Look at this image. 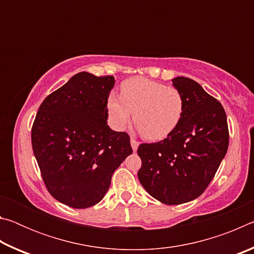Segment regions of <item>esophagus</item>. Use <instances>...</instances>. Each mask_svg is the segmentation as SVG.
Segmentation results:
<instances>
[{
	"label": "esophagus",
	"instance_id": "obj_1",
	"mask_svg": "<svg viewBox=\"0 0 254 254\" xmlns=\"http://www.w3.org/2000/svg\"><path fill=\"white\" fill-rule=\"evenodd\" d=\"M131 147H132L133 151H134V152L137 150V147H139V142H137L136 140L133 139V137H131Z\"/></svg>",
	"mask_w": 254,
	"mask_h": 254
}]
</instances>
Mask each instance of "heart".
<instances>
[{"label":"heart","mask_w":254,"mask_h":254,"mask_svg":"<svg viewBox=\"0 0 254 254\" xmlns=\"http://www.w3.org/2000/svg\"><path fill=\"white\" fill-rule=\"evenodd\" d=\"M184 97L177 88L144 77H133L121 85V95L111 93L107 112L111 123L121 128L132 117L148 140H161L173 132L182 120Z\"/></svg>","instance_id":"obj_1"}]
</instances>
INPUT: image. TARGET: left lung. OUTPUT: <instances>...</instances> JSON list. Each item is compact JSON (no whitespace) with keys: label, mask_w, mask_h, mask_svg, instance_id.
I'll list each match as a JSON object with an SVG mask.
<instances>
[{"label":"left lung","mask_w":254,"mask_h":254,"mask_svg":"<svg viewBox=\"0 0 254 254\" xmlns=\"http://www.w3.org/2000/svg\"><path fill=\"white\" fill-rule=\"evenodd\" d=\"M184 97L177 127L159 142L142 143L137 178L150 195L166 205H178L205 191L229 148L225 111L216 98L187 77L173 79Z\"/></svg>","instance_id":"obj_1"}]
</instances>
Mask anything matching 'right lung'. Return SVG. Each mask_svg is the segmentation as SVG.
<instances>
[{
	"label": "right lung",
	"mask_w": 254,
	"mask_h": 254,
	"mask_svg": "<svg viewBox=\"0 0 254 254\" xmlns=\"http://www.w3.org/2000/svg\"><path fill=\"white\" fill-rule=\"evenodd\" d=\"M113 76L81 71L41 103L31 130L34 157L54 198L87 208L105 196L113 173L132 153L127 132L107 126Z\"/></svg>",
	"instance_id": "right-lung-1"
}]
</instances>
